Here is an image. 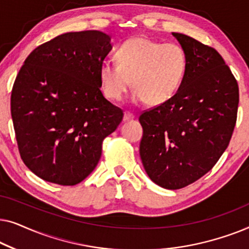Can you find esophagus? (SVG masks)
Instances as JSON below:
<instances>
[{
	"instance_id": "34e87169",
	"label": "esophagus",
	"mask_w": 249,
	"mask_h": 249,
	"mask_svg": "<svg viewBox=\"0 0 249 249\" xmlns=\"http://www.w3.org/2000/svg\"><path fill=\"white\" fill-rule=\"evenodd\" d=\"M131 119H134V114L130 113V112L125 111L124 115V121H129V120H131Z\"/></svg>"
}]
</instances>
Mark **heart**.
Returning a JSON list of instances; mask_svg holds the SVG:
<instances>
[{
	"mask_svg": "<svg viewBox=\"0 0 249 249\" xmlns=\"http://www.w3.org/2000/svg\"><path fill=\"white\" fill-rule=\"evenodd\" d=\"M114 56L117 63L104 61L100 67L102 89L111 101H121L132 84L134 103L163 104L175 96L187 71V54L181 46L147 37L125 40Z\"/></svg>",
	"mask_w": 249,
	"mask_h": 249,
	"instance_id": "obj_1",
	"label": "heart"
}]
</instances>
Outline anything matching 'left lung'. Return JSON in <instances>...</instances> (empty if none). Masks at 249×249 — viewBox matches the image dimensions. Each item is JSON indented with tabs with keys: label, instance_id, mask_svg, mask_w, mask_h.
Here are the masks:
<instances>
[{
	"label": "left lung",
	"instance_id": "1",
	"mask_svg": "<svg viewBox=\"0 0 249 249\" xmlns=\"http://www.w3.org/2000/svg\"><path fill=\"white\" fill-rule=\"evenodd\" d=\"M187 54L175 96L139 117V154L156 185L180 189L210 171L226 151L237 120L239 88L222 56L193 37L172 33Z\"/></svg>",
	"mask_w": 249,
	"mask_h": 249
}]
</instances>
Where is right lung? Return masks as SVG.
<instances>
[{"mask_svg":"<svg viewBox=\"0 0 249 249\" xmlns=\"http://www.w3.org/2000/svg\"><path fill=\"white\" fill-rule=\"evenodd\" d=\"M111 49V37L98 30L62 34L36 47L16 78L11 115L20 156L45 181H83L122 121L121 108L101 91L100 67Z\"/></svg>","mask_w":249,"mask_h":249,"instance_id":"right-lung-1","label":"right lung"}]
</instances>
